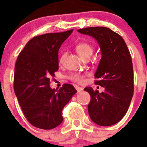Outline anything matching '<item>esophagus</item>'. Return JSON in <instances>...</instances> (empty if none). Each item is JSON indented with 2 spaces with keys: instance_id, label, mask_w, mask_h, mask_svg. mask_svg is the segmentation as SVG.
<instances>
[{
  "instance_id": "esophagus-1",
  "label": "esophagus",
  "mask_w": 147,
  "mask_h": 147,
  "mask_svg": "<svg viewBox=\"0 0 147 147\" xmlns=\"http://www.w3.org/2000/svg\"><path fill=\"white\" fill-rule=\"evenodd\" d=\"M75 88H76L77 91H78V92H81L83 90V88L82 87H78V86H75Z\"/></svg>"
}]
</instances>
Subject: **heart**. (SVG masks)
I'll use <instances>...</instances> for the list:
<instances>
[{
	"instance_id": "obj_1",
	"label": "heart",
	"mask_w": 147,
	"mask_h": 147,
	"mask_svg": "<svg viewBox=\"0 0 147 147\" xmlns=\"http://www.w3.org/2000/svg\"><path fill=\"white\" fill-rule=\"evenodd\" d=\"M75 49H76L77 52H78V54L80 55L81 57H84L87 55H92L93 53V47L90 44L87 43V42H80L75 47ZM65 57V55L63 54L60 57V60H59V62L60 63H62L64 60ZM84 77H85V75H82V74L80 73H74L72 74L69 77L71 80L72 81L78 83H82L84 82Z\"/></svg>"
}]
</instances>
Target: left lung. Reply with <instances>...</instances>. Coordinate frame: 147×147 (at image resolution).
<instances>
[{"mask_svg":"<svg viewBox=\"0 0 147 147\" xmlns=\"http://www.w3.org/2000/svg\"><path fill=\"white\" fill-rule=\"evenodd\" d=\"M90 35L99 44L102 57L94 73L95 84L105 87L102 93L92 87L84 90L91 97L88 112L92 121L108 127L124 117L134 92V72L131 55L124 39L108 28L92 27L78 30Z\"/></svg>","mask_w":147,"mask_h":147,"instance_id":"1","label":"left lung"}]
</instances>
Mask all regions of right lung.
<instances>
[{"label": "right lung", "instance_id": "obj_1", "mask_svg": "<svg viewBox=\"0 0 147 147\" xmlns=\"http://www.w3.org/2000/svg\"><path fill=\"white\" fill-rule=\"evenodd\" d=\"M73 30L38 35L28 41L15 65L14 91L26 119L42 129L63 122L62 111L77 92L65 84L59 90L50 87V78L58 70V51Z\"/></svg>", "mask_w": 147, "mask_h": 147}]
</instances>
